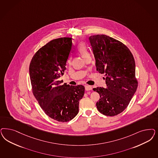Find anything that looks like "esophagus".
I'll use <instances>...</instances> for the list:
<instances>
[{"label": "esophagus", "mask_w": 158, "mask_h": 158, "mask_svg": "<svg viewBox=\"0 0 158 158\" xmlns=\"http://www.w3.org/2000/svg\"><path fill=\"white\" fill-rule=\"evenodd\" d=\"M85 89L86 91H90V90L92 89V87L90 86V85H87L85 86Z\"/></svg>", "instance_id": "34e87169"}]
</instances>
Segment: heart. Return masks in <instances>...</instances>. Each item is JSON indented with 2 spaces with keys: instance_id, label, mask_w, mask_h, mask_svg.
Listing matches in <instances>:
<instances>
[{
  "instance_id": "heart-1",
  "label": "heart",
  "mask_w": 158,
  "mask_h": 158,
  "mask_svg": "<svg viewBox=\"0 0 158 158\" xmlns=\"http://www.w3.org/2000/svg\"><path fill=\"white\" fill-rule=\"evenodd\" d=\"M77 51L81 54L84 59H85L88 56H90V53L86 44L84 42L79 44L77 46ZM70 60H68V63H70Z\"/></svg>"
}]
</instances>
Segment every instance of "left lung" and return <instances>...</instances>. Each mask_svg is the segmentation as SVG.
<instances>
[{
    "label": "left lung",
    "instance_id": "1",
    "mask_svg": "<svg viewBox=\"0 0 158 158\" xmlns=\"http://www.w3.org/2000/svg\"><path fill=\"white\" fill-rule=\"evenodd\" d=\"M89 40L97 71L106 76V88H93L101 97L97 109L104 115L116 116L127 107L137 88L134 57L127 46L109 36H91Z\"/></svg>",
    "mask_w": 158,
    "mask_h": 158
}]
</instances>
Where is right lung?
I'll use <instances>...</instances> for the list:
<instances>
[{
	"label": "right lung",
	"mask_w": 158,
	"mask_h": 158,
	"mask_svg": "<svg viewBox=\"0 0 158 158\" xmlns=\"http://www.w3.org/2000/svg\"><path fill=\"white\" fill-rule=\"evenodd\" d=\"M72 48L71 38L52 40L33 56L29 68L32 92L41 108L49 117L67 122L76 116L79 102L84 95L81 85L61 84Z\"/></svg>",
	"instance_id": "right-lung-1"
}]
</instances>
